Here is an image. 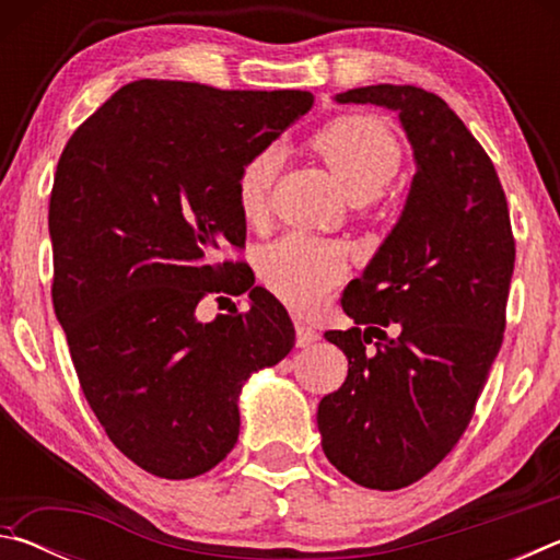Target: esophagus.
<instances>
[{"instance_id": "esophagus-1", "label": "esophagus", "mask_w": 560, "mask_h": 560, "mask_svg": "<svg viewBox=\"0 0 560 560\" xmlns=\"http://www.w3.org/2000/svg\"><path fill=\"white\" fill-rule=\"evenodd\" d=\"M293 328H296V343L301 348H308L311 343H316L318 340V330L311 324H306V320H296Z\"/></svg>"}]
</instances>
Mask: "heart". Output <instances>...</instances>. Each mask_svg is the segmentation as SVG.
I'll return each mask as SVG.
<instances>
[{
    "label": "heart",
    "instance_id": "b5f03b06",
    "mask_svg": "<svg viewBox=\"0 0 560 560\" xmlns=\"http://www.w3.org/2000/svg\"><path fill=\"white\" fill-rule=\"evenodd\" d=\"M314 148L355 202L381 197L400 173L402 148L395 132L363 113L328 120L314 136ZM279 165V148H261L246 158L236 175V205L246 222H259L267 214ZM343 273L346 259L336 244L299 232L281 236L259 254V279L264 287L299 314L316 311L338 287Z\"/></svg>",
    "mask_w": 560,
    "mask_h": 560
}]
</instances>
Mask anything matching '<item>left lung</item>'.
<instances>
[{
    "instance_id": "obj_1",
    "label": "left lung",
    "mask_w": 560,
    "mask_h": 560,
    "mask_svg": "<svg viewBox=\"0 0 560 560\" xmlns=\"http://www.w3.org/2000/svg\"><path fill=\"white\" fill-rule=\"evenodd\" d=\"M336 101L400 113L417 160L400 222L340 299L355 326L326 330L348 375L318 405L328 462L393 491L438 467L469 428L504 340L516 242L494 163L440 96L381 83Z\"/></svg>"
}]
</instances>
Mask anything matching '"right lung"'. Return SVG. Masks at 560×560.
Here are the masks:
<instances>
[{
	"instance_id": "1",
	"label": "right lung",
	"mask_w": 560,
	"mask_h": 560,
	"mask_svg": "<svg viewBox=\"0 0 560 560\" xmlns=\"http://www.w3.org/2000/svg\"><path fill=\"white\" fill-rule=\"evenodd\" d=\"M314 96L132 81L73 130L56 167L51 299L108 440L163 479L217 467L240 434L242 385L293 348L287 308L240 280L236 175ZM250 291L244 315L194 316L212 292Z\"/></svg>"
}]
</instances>
